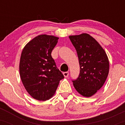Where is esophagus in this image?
Listing matches in <instances>:
<instances>
[{"mask_svg": "<svg viewBox=\"0 0 125 125\" xmlns=\"http://www.w3.org/2000/svg\"><path fill=\"white\" fill-rule=\"evenodd\" d=\"M63 74V76H64V77H67L69 76V72H64Z\"/></svg>", "mask_w": 125, "mask_h": 125, "instance_id": "esophagus-1", "label": "esophagus"}]
</instances>
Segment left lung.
<instances>
[{
  "instance_id": "8db88e82",
  "label": "left lung",
  "mask_w": 125,
  "mask_h": 125,
  "mask_svg": "<svg viewBox=\"0 0 125 125\" xmlns=\"http://www.w3.org/2000/svg\"><path fill=\"white\" fill-rule=\"evenodd\" d=\"M77 52L80 73L72 81L77 92L84 97H90L102 87L108 76L109 62L102 47L87 33L69 36Z\"/></svg>"
}]
</instances>
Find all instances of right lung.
Masks as SVG:
<instances>
[{"label": "right lung", "instance_id": "obj_1", "mask_svg": "<svg viewBox=\"0 0 125 125\" xmlns=\"http://www.w3.org/2000/svg\"><path fill=\"white\" fill-rule=\"evenodd\" d=\"M58 37L41 35L26 44L21 52L19 72L24 87L33 98L49 100L55 94L64 76L51 56Z\"/></svg>", "mask_w": 125, "mask_h": 125}]
</instances>
